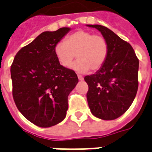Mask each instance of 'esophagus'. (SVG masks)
<instances>
[{
  "label": "esophagus",
  "mask_w": 152,
  "mask_h": 152,
  "mask_svg": "<svg viewBox=\"0 0 152 152\" xmlns=\"http://www.w3.org/2000/svg\"><path fill=\"white\" fill-rule=\"evenodd\" d=\"M77 77H78V79H79L80 81H82V80L84 79V77H82V75H77Z\"/></svg>",
  "instance_id": "1"
}]
</instances>
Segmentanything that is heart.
<instances>
[{
    "label": "heart",
    "instance_id": "1",
    "mask_svg": "<svg viewBox=\"0 0 152 152\" xmlns=\"http://www.w3.org/2000/svg\"><path fill=\"white\" fill-rule=\"evenodd\" d=\"M54 53L60 65L66 68H70L77 57L78 59L73 69L86 73L89 70L97 71L102 67L108 56L109 46L102 36L78 30L68 36L66 41L58 42Z\"/></svg>",
    "mask_w": 152,
    "mask_h": 152
}]
</instances>
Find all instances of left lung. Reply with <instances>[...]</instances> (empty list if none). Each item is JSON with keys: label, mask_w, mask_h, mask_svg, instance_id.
Masks as SVG:
<instances>
[{"label": "left lung", "mask_w": 152, "mask_h": 152, "mask_svg": "<svg viewBox=\"0 0 152 152\" xmlns=\"http://www.w3.org/2000/svg\"><path fill=\"white\" fill-rule=\"evenodd\" d=\"M97 28L106 39L109 53L99 70L84 77L89 86L86 97L90 111L105 121L118 118L131 106L138 89L139 59L133 48L106 27Z\"/></svg>", "instance_id": "8db88e82"}]
</instances>
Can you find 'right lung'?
Returning a JSON list of instances; mask_svg holds the SVG:
<instances>
[{"instance_id":"1","label":"right lung","mask_w":152,"mask_h":152,"mask_svg":"<svg viewBox=\"0 0 152 152\" xmlns=\"http://www.w3.org/2000/svg\"><path fill=\"white\" fill-rule=\"evenodd\" d=\"M70 28L44 31L16 55L11 66L12 96L17 109L31 123L42 128L63 121L68 96L78 82L76 73L63 67L54 48Z\"/></svg>"}]
</instances>
